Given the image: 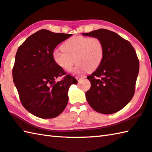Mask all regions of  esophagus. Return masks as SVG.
<instances>
[{"mask_svg":"<svg viewBox=\"0 0 152 152\" xmlns=\"http://www.w3.org/2000/svg\"><path fill=\"white\" fill-rule=\"evenodd\" d=\"M86 78V76H78L76 77V78L77 79V80L78 81V82H80L82 79H84Z\"/></svg>","mask_w":152,"mask_h":152,"instance_id":"1","label":"esophagus"}]
</instances>
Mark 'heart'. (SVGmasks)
I'll use <instances>...</instances> for the list:
<instances>
[{"instance_id":"b5f03b06","label":"heart","mask_w":152,"mask_h":152,"mask_svg":"<svg viewBox=\"0 0 152 152\" xmlns=\"http://www.w3.org/2000/svg\"><path fill=\"white\" fill-rule=\"evenodd\" d=\"M61 50H54L52 58L65 70H70L74 62H78L73 72L95 70L102 61L104 48L102 40L97 37L74 36L65 41Z\"/></svg>"}]
</instances>
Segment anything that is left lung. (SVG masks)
Returning <instances> with one entry per match:
<instances>
[{
	"label": "left lung",
	"instance_id": "left-lung-1",
	"mask_svg": "<svg viewBox=\"0 0 152 152\" xmlns=\"http://www.w3.org/2000/svg\"><path fill=\"white\" fill-rule=\"evenodd\" d=\"M82 35L100 38L104 48L100 65L87 77L91 87L86 98L95 111L114 114L134 95L140 67L136 52L129 41L108 30L101 28Z\"/></svg>",
	"mask_w": 152,
	"mask_h": 152
}]
</instances>
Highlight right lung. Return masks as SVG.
Listing matches in <instances>:
<instances>
[{
    "instance_id": "right-lung-1",
    "label": "right lung",
    "mask_w": 152,
    "mask_h": 152,
    "mask_svg": "<svg viewBox=\"0 0 152 152\" xmlns=\"http://www.w3.org/2000/svg\"><path fill=\"white\" fill-rule=\"evenodd\" d=\"M71 36L40 30L27 38L16 52L13 82L23 106L35 116L48 119L60 115L67 106L69 88L78 83L52 58L54 48ZM64 75L62 81H55Z\"/></svg>"
}]
</instances>
